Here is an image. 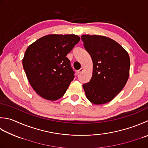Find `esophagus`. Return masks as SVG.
I'll use <instances>...</instances> for the list:
<instances>
[{
	"label": "esophagus",
	"mask_w": 148,
	"mask_h": 148,
	"mask_svg": "<svg viewBox=\"0 0 148 148\" xmlns=\"http://www.w3.org/2000/svg\"><path fill=\"white\" fill-rule=\"evenodd\" d=\"M83 71H84V69L83 68H81L79 70L77 71V72H78V73H81V72H82Z\"/></svg>",
	"instance_id": "34e87169"
}]
</instances>
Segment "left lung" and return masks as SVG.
Masks as SVG:
<instances>
[{"label": "left lung", "instance_id": "1", "mask_svg": "<svg viewBox=\"0 0 148 148\" xmlns=\"http://www.w3.org/2000/svg\"><path fill=\"white\" fill-rule=\"evenodd\" d=\"M82 40L93 62L91 79L83 85L86 96L95 105L108 103L128 79L129 54L117 42L106 36L84 34Z\"/></svg>", "mask_w": 148, "mask_h": 148}]
</instances>
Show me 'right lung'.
I'll return each instance as SVG.
<instances>
[{"mask_svg":"<svg viewBox=\"0 0 148 148\" xmlns=\"http://www.w3.org/2000/svg\"><path fill=\"white\" fill-rule=\"evenodd\" d=\"M79 40L75 34H48L26 49L23 67L30 85L40 96L56 101L65 94L74 77L66 56Z\"/></svg>","mask_w":148,"mask_h":148,"instance_id":"add662e5","label":"right lung"}]
</instances>
